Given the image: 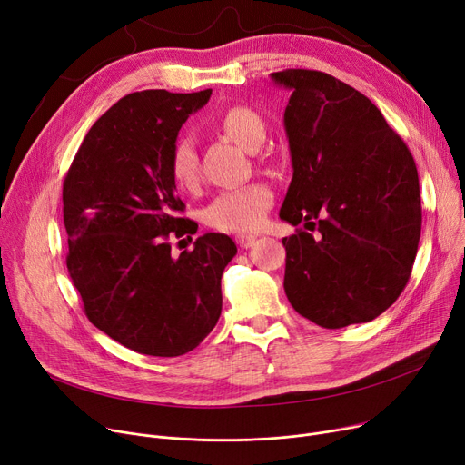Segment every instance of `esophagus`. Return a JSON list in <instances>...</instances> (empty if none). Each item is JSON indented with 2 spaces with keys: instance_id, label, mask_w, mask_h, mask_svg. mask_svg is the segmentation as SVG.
Masks as SVG:
<instances>
[{
  "instance_id": "esophagus-1",
  "label": "esophagus",
  "mask_w": 465,
  "mask_h": 465,
  "mask_svg": "<svg viewBox=\"0 0 465 465\" xmlns=\"http://www.w3.org/2000/svg\"><path fill=\"white\" fill-rule=\"evenodd\" d=\"M234 240H236V243L240 245L242 250H248V248H252V245L255 243L257 238L253 234H238Z\"/></svg>"
}]
</instances>
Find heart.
Here are the masks:
<instances>
[{"instance_id":"1","label":"heart","mask_w":465,"mask_h":465,"mask_svg":"<svg viewBox=\"0 0 465 465\" xmlns=\"http://www.w3.org/2000/svg\"><path fill=\"white\" fill-rule=\"evenodd\" d=\"M222 131L238 146L255 152L266 136L262 118L250 106H231L220 118ZM171 174L180 187H191L197 182L199 157L193 141L182 136L173 146ZM272 191L264 183H248L217 193L204 208V222L223 232L255 231L268 208L272 206Z\"/></svg>"}]
</instances>
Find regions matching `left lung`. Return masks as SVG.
<instances>
[{
	"mask_svg": "<svg viewBox=\"0 0 465 465\" xmlns=\"http://www.w3.org/2000/svg\"><path fill=\"white\" fill-rule=\"evenodd\" d=\"M291 90L283 114L292 180L280 217L317 227L283 238L285 294L322 329L368 322L405 289L422 208L411 152L379 108L310 69L272 73Z\"/></svg>",
	"mask_w": 465,
	"mask_h": 465,
	"instance_id": "1",
	"label": "left lung"
}]
</instances>
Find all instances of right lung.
Segmentation results:
<instances>
[{
    "label": "right lung",
    "instance_id": "1",
    "mask_svg": "<svg viewBox=\"0 0 465 465\" xmlns=\"http://www.w3.org/2000/svg\"><path fill=\"white\" fill-rule=\"evenodd\" d=\"M212 90H144L122 97L92 125L64 180L67 270L86 317L127 349L180 357L222 315V274L236 255L227 234L208 232L171 253V238L197 232L171 153L189 114Z\"/></svg>",
    "mask_w": 465,
    "mask_h": 465
}]
</instances>
